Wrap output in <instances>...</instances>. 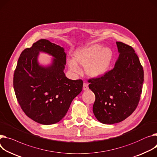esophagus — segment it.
Segmentation results:
<instances>
[{
    "mask_svg": "<svg viewBox=\"0 0 157 157\" xmlns=\"http://www.w3.org/2000/svg\"><path fill=\"white\" fill-rule=\"evenodd\" d=\"M82 88H83V90H84L85 91L88 90L89 89L88 83H86V82H84V83H83V87H82Z\"/></svg>",
    "mask_w": 157,
    "mask_h": 157,
    "instance_id": "obj_1",
    "label": "esophagus"
}]
</instances>
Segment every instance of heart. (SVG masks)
<instances>
[{"instance_id":"1","label":"heart","mask_w":157,"mask_h":157,"mask_svg":"<svg viewBox=\"0 0 157 157\" xmlns=\"http://www.w3.org/2000/svg\"><path fill=\"white\" fill-rule=\"evenodd\" d=\"M113 57L112 50L109 47H103L100 44H93L86 47L75 54V61L67 62L70 69L75 72H79L76 64L85 67L86 74L93 78L103 75L107 72Z\"/></svg>"}]
</instances>
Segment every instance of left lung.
Returning a JSON list of instances; mask_svg holds the SVG:
<instances>
[{
    "label": "left lung",
    "mask_w": 157,
    "mask_h": 157,
    "mask_svg": "<svg viewBox=\"0 0 157 157\" xmlns=\"http://www.w3.org/2000/svg\"><path fill=\"white\" fill-rule=\"evenodd\" d=\"M116 44L120 54L114 68L88 81L95 95L93 113L105 124L131 116L138 105L144 81L143 69L133 48L121 41Z\"/></svg>",
    "instance_id": "left-lung-1"
}]
</instances>
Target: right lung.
Listing matches in <instances>:
<instances>
[{
	"instance_id": "add662e5",
	"label": "right lung",
	"mask_w": 157,
	"mask_h": 157,
	"mask_svg": "<svg viewBox=\"0 0 157 157\" xmlns=\"http://www.w3.org/2000/svg\"><path fill=\"white\" fill-rule=\"evenodd\" d=\"M40 51L54 56L50 67L37 62ZM66 54L64 48L47 40L41 39L21 54L14 71L13 86L17 100L26 116L45 125L59 122L71 103L82 91L81 79H68L64 72Z\"/></svg>"
}]
</instances>
